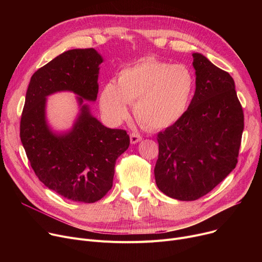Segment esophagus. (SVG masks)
Listing matches in <instances>:
<instances>
[{
    "label": "esophagus",
    "mask_w": 262,
    "mask_h": 262,
    "mask_svg": "<svg viewBox=\"0 0 262 262\" xmlns=\"http://www.w3.org/2000/svg\"><path fill=\"white\" fill-rule=\"evenodd\" d=\"M129 137H130V143L132 144L138 143V142H140L142 140V137L139 134H137V133H132Z\"/></svg>",
    "instance_id": "1"
}]
</instances>
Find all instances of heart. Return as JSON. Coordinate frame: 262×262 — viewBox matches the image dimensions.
<instances>
[{"instance_id":"b5f03b06","label":"heart","mask_w":262,"mask_h":262,"mask_svg":"<svg viewBox=\"0 0 262 262\" xmlns=\"http://www.w3.org/2000/svg\"><path fill=\"white\" fill-rule=\"evenodd\" d=\"M195 78L185 64L144 58L119 73L118 84L104 85L100 107L104 118L117 125L127 118L135 102V115L150 128L168 127L180 120L194 93Z\"/></svg>"}]
</instances>
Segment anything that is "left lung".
Masks as SVG:
<instances>
[{"instance_id":"8db88e82","label":"left lung","mask_w":262,"mask_h":262,"mask_svg":"<svg viewBox=\"0 0 262 262\" xmlns=\"http://www.w3.org/2000/svg\"><path fill=\"white\" fill-rule=\"evenodd\" d=\"M195 92L185 115L157 136L154 169L164 194L195 201L236 168L244 128L235 81L200 53H193Z\"/></svg>"}]
</instances>
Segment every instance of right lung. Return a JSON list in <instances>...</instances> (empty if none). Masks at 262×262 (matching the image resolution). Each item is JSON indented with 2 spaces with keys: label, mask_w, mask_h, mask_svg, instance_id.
Instances as JSON below:
<instances>
[{
  "label": "right lung",
  "mask_w": 262,
  "mask_h": 262,
  "mask_svg": "<svg viewBox=\"0 0 262 262\" xmlns=\"http://www.w3.org/2000/svg\"><path fill=\"white\" fill-rule=\"evenodd\" d=\"M103 57L94 49L69 50L37 70L26 91L20 138L41 183L59 195L94 203L113 187L116 160L129 146L126 130L112 129L90 114L84 100L94 102ZM71 91L81 113L74 127L54 133L45 118L46 96Z\"/></svg>",
  "instance_id": "right-lung-1"
}]
</instances>
